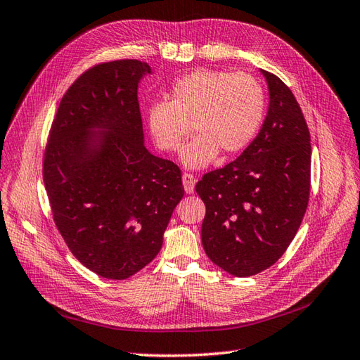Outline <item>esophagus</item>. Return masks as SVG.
I'll use <instances>...</instances> for the list:
<instances>
[{"mask_svg":"<svg viewBox=\"0 0 360 360\" xmlns=\"http://www.w3.org/2000/svg\"><path fill=\"white\" fill-rule=\"evenodd\" d=\"M194 176L193 174H190V173H184L182 174V184H184V188H186V191L188 193V194H191L193 191H194Z\"/></svg>","mask_w":360,"mask_h":360,"instance_id":"obj_1","label":"esophagus"}]
</instances>
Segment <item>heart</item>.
I'll list each match as a JSON object with an SVG mask.
<instances>
[{
	"mask_svg": "<svg viewBox=\"0 0 360 360\" xmlns=\"http://www.w3.org/2000/svg\"><path fill=\"white\" fill-rule=\"evenodd\" d=\"M265 112V91L250 74L196 69L181 77L170 101L153 102L148 125L153 141L164 152H174L188 136L194 137L181 152L184 167L199 170L219 157H233L258 134Z\"/></svg>",
	"mask_w": 360,
	"mask_h": 360,
	"instance_id": "b5f03b06",
	"label": "heart"
}]
</instances>
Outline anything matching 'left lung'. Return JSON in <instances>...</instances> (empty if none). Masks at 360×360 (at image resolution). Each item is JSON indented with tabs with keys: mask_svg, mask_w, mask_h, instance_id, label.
<instances>
[{
	"mask_svg": "<svg viewBox=\"0 0 360 360\" xmlns=\"http://www.w3.org/2000/svg\"><path fill=\"white\" fill-rule=\"evenodd\" d=\"M270 104L258 136L224 167L203 174L202 244L221 270L248 277L288 249L309 202L311 136L302 108L281 78L262 70Z\"/></svg>",
	"mask_w": 360,
	"mask_h": 360,
	"instance_id": "1",
	"label": "left lung"
}]
</instances>
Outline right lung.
<instances>
[{
  "mask_svg": "<svg viewBox=\"0 0 360 360\" xmlns=\"http://www.w3.org/2000/svg\"><path fill=\"white\" fill-rule=\"evenodd\" d=\"M148 74L140 60L86 70L61 98L45 149V188L61 237L105 279H128L155 258L184 196L179 167L145 146L137 90Z\"/></svg>",
  "mask_w": 360,
  "mask_h": 360,
  "instance_id": "right-lung-1",
  "label": "right lung"
}]
</instances>
